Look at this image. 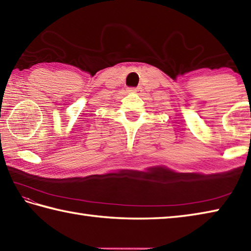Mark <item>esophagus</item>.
<instances>
[{
    "label": "esophagus",
    "mask_w": 251,
    "mask_h": 251,
    "mask_svg": "<svg viewBox=\"0 0 251 251\" xmlns=\"http://www.w3.org/2000/svg\"><path fill=\"white\" fill-rule=\"evenodd\" d=\"M129 91L135 92V93H140L142 90H141L140 87H137V88H129Z\"/></svg>",
    "instance_id": "obj_1"
}]
</instances>
